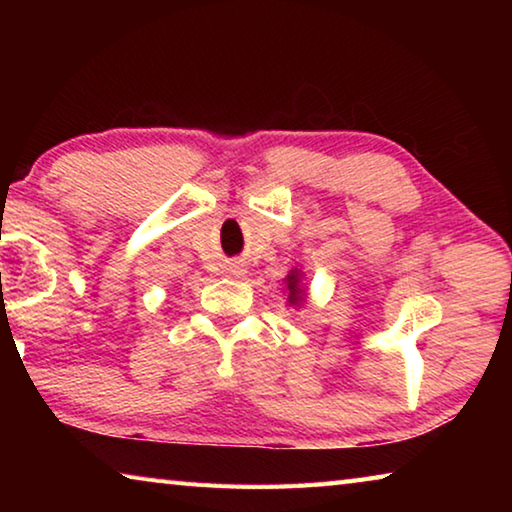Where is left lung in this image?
<instances>
[{
  "label": "left lung",
  "instance_id": "left-lung-1",
  "mask_svg": "<svg viewBox=\"0 0 512 512\" xmlns=\"http://www.w3.org/2000/svg\"><path fill=\"white\" fill-rule=\"evenodd\" d=\"M284 284H287V293H289V305L291 307H300L307 298V289L302 284V271L300 268H291V273L284 277Z\"/></svg>",
  "mask_w": 512,
  "mask_h": 512
}]
</instances>
